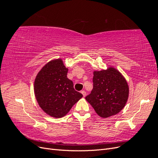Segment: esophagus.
Segmentation results:
<instances>
[{
	"label": "esophagus",
	"instance_id": "esophagus-1",
	"mask_svg": "<svg viewBox=\"0 0 158 158\" xmlns=\"http://www.w3.org/2000/svg\"><path fill=\"white\" fill-rule=\"evenodd\" d=\"M81 93L82 94V95H83V96H84V97H85V95H86V92H85L84 90L81 91Z\"/></svg>",
	"mask_w": 158,
	"mask_h": 158
}]
</instances>
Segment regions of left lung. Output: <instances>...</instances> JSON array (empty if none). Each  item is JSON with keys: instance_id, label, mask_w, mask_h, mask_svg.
<instances>
[{"instance_id": "8db88e82", "label": "left lung", "mask_w": 158, "mask_h": 158, "mask_svg": "<svg viewBox=\"0 0 158 158\" xmlns=\"http://www.w3.org/2000/svg\"><path fill=\"white\" fill-rule=\"evenodd\" d=\"M93 89L85 97L95 111L102 118L117 114L125 106L129 88L121 73L113 67L94 71Z\"/></svg>"}]
</instances>
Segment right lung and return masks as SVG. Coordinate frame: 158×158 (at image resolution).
I'll return each mask as SVG.
<instances>
[{"label": "right lung", "mask_w": 158, "mask_h": 158, "mask_svg": "<svg viewBox=\"0 0 158 158\" xmlns=\"http://www.w3.org/2000/svg\"><path fill=\"white\" fill-rule=\"evenodd\" d=\"M68 69L60 59L47 63L36 76L34 93L40 107L55 118L63 117L82 94L74 89L73 81L67 78Z\"/></svg>", "instance_id": "1"}]
</instances>
